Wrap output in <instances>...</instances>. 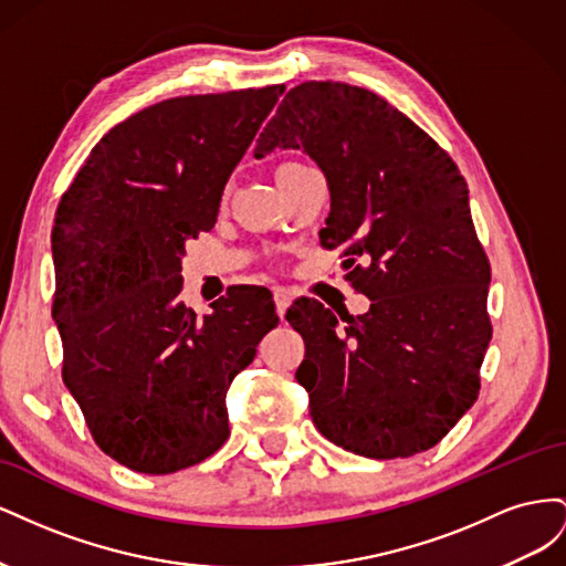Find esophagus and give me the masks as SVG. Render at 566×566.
Returning a JSON list of instances; mask_svg holds the SVG:
<instances>
[{
  "instance_id": "obj_1",
  "label": "esophagus",
  "mask_w": 566,
  "mask_h": 566,
  "mask_svg": "<svg viewBox=\"0 0 566 566\" xmlns=\"http://www.w3.org/2000/svg\"><path fill=\"white\" fill-rule=\"evenodd\" d=\"M273 302H276V312L283 318L290 302H293V297H290V293H285V290H276V293H273Z\"/></svg>"
}]
</instances>
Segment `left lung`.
Returning <instances> with one entry per match:
<instances>
[{
    "instance_id": "left-lung-1",
    "label": "left lung",
    "mask_w": 566,
    "mask_h": 566,
    "mask_svg": "<svg viewBox=\"0 0 566 566\" xmlns=\"http://www.w3.org/2000/svg\"><path fill=\"white\" fill-rule=\"evenodd\" d=\"M304 148L331 188L321 245L347 256L364 316L297 300L295 378L316 430L366 458L432 449L476 401L491 342L489 256L453 158L385 98L345 82L290 90L254 158ZM363 264L358 265L357 260Z\"/></svg>"
}]
</instances>
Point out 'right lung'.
Masks as SVG:
<instances>
[{
  "mask_svg": "<svg viewBox=\"0 0 566 566\" xmlns=\"http://www.w3.org/2000/svg\"><path fill=\"white\" fill-rule=\"evenodd\" d=\"M283 84L177 96L115 125L61 196L51 250L63 382L96 447L169 474L229 439L227 389L279 325L264 287L196 314L181 300L186 243L210 231L224 186Z\"/></svg>",
  "mask_w": 566,
  "mask_h": 566,
  "instance_id": "right-lung-1",
  "label": "right lung"
}]
</instances>
